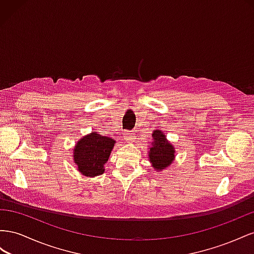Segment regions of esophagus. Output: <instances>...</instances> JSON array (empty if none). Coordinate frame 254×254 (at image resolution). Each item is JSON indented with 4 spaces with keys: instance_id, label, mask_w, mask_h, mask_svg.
<instances>
[{
    "instance_id": "34e87169",
    "label": "esophagus",
    "mask_w": 254,
    "mask_h": 254,
    "mask_svg": "<svg viewBox=\"0 0 254 254\" xmlns=\"http://www.w3.org/2000/svg\"><path fill=\"white\" fill-rule=\"evenodd\" d=\"M123 139L127 142H132L135 139V135L132 132H125V134H123Z\"/></svg>"
}]
</instances>
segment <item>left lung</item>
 Instances as JSON below:
<instances>
[{
  "instance_id": "8db88e82",
  "label": "left lung",
  "mask_w": 254,
  "mask_h": 254,
  "mask_svg": "<svg viewBox=\"0 0 254 254\" xmlns=\"http://www.w3.org/2000/svg\"><path fill=\"white\" fill-rule=\"evenodd\" d=\"M154 141L152 142V147L149 151V157L151 163L153 164V167L157 170H162L165 167L172 163L175 158V150L173 146L170 144L167 139L165 138L163 132L156 129L152 134Z\"/></svg>"
}]
</instances>
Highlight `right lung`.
Segmentation results:
<instances>
[{
	"label": "right lung",
	"instance_id": "obj_1",
	"mask_svg": "<svg viewBox=\"0 0 254 254\" xmlns=\"http://www.w3.org/2000/svg\"><path fill=\"white\" fill-rule=\"evenodd\" d=\"M115 142L111 137L97 133L83 137L76 143L73 155L78 171L92 178L102 175Z\"/></svg>",
	"mask_w": 254,
	"mask_h": 254
}]
</instances>
